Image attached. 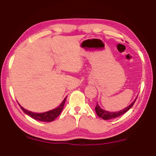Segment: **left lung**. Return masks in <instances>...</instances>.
<instances>
[{"mask_svg": "<svg viewBox=\"0 0 156 156\" xmlns=\"http://www.w3.org/2000/svg\"><path fill=\"white\" fill-rule=\"evenodd\" d=\"M137 98H138V96L136 98L135 100H133V102L129 105L128 107L124 108L123 109L118 111V112H108V111H106V110H104L103 109H102V108L100 107V105L98 104V102L96 104V108H95V111H96V113L98 115V116H99L100 118H102L103 120H110V119H112V118L119 117V116L122 115V114H124V113H125L126 112H128V111L132 107H133V104L135 103Z\"/></svg>", "mask_w": 156, "mask_h": 156, "instance_id": "left-lung-1", "label": "left lung"}]
</instances>
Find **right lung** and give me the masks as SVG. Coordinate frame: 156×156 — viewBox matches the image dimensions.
<instances>
[{
    "instance_id": "1",
    "label": "right lung",
    "mask_w": 156,
    "mask_h": 156,
    "mask_svg": "<svg viewBox=\"0 0 156 156\" xmlns=\"http://www.w3.org/2000/svg\"><path fill=\"white\" fill-rule=\"evenodd\" d=\"M66 98H67V97L65 98V99L63 100V101L60 103L58 107H57L54 109L49 110L48 112L43 113H35L30 112V111L27 110L25 109V108H23L19 103H18V105H19V106L20 107V109L23 111V112H24L25 114L30 116L31 118H34V119L38 121H41V122H51V121L56 119L58 116L60 114V113H61L63 109V107H64Z\"/></svg>"
}]
</instances>
